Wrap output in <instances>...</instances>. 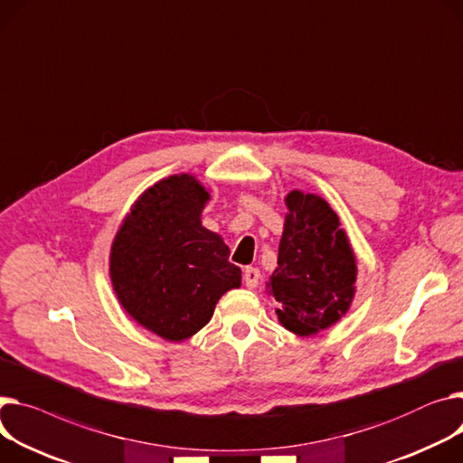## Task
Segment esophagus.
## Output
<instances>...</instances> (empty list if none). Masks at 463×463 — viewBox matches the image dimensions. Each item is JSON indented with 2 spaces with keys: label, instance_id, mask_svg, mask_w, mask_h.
Segmentation results:
<instances>
[{
  "label": "esophagus",
  "instance_id": "1",
  "mask_svg": "<svg viewBox=\"0 0 463 463\" xmlns=\"http://www.w3.org/2000/svg\"><path fill=\"white\" fill-rule=\"evenodd\" d=\"M243 281H245V287H248V288H255L260 281L259 268H251V266L245 268L243 269Z\"/></svg>",
  "mask_w": 463,
  "mask_h": 463
}]
</instances>
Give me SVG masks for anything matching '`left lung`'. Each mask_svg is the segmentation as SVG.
<instances>
[{
	"mask_svg": "<svg viewBox=\"0 0 463 463\" xmlns=\"http://www.w3.org/2000/svg\"><path fill=\"white\" fill-rule=\"evenodd\" d=\"M287 204L290 213L269 287L279 301V322L307 336L333 326L348 311L357 268L336 213L324 199L290 192Z\"/></svg>",
	"mask_w": 463,
	"mask_h": 463,
	"instance_id": "8db88e82",
	"label": "left lung"
}]
</instances>
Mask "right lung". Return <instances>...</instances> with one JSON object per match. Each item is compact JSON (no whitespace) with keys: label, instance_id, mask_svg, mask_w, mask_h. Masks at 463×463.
<instances>
[{"label":"right lung","instance_id":"1","mask_svg":"<svg viewBox=\"0 0 463 463\" xmlns=\"http://www.w3.org/2000/svg\"><path fill=\"white\" fill-rule=\"evenodd\" d=\"M208 194L190 175L146 190L111 248V281L128 315L165 341H184L208 324L218 299L240 287L223 240L201 225Z\"/></svg>","mask_w":463,"mask_h":463}]
</instances>
